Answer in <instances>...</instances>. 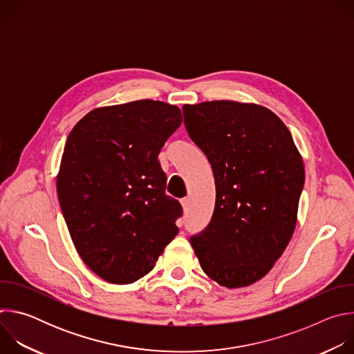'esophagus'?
<instances>
[{"mask_svg":"<svg viewBox=\"0 0 354 354\" xmlns=\"http://www.w3.org/2000/svg\"><path fill=\"white\" fill-rule=\"evenodd\" d=\"M180 203H182V207H183V210H185V212H187V210L190 209V200H189L187 197L182 198V200H180Z\"/></svg>","mask_w":354,"mask_h":354,"instance_id":"34e87169","label":"esophagus"}]
</instances>
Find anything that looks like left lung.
Instances as JSON below:
<instances>
[{
  "instance_id": "obj_1",
  "label": "left lung",
  "mask_w": 354,
  "mask_h": 354,
  "mask_svg": "<svg viewBox=\"0 0 354 354\" xmlns=\"http://www.w3.org/2000/svg\"><path fill=\"white\" fill-rule=\"evenodd\" d=\"M185 126L216 182L209 225L190 236L203 272L228 288L254 284L288 245L304 187V164L269 109L234 100L183 106Z\"/></svg>"
}]
</instances>
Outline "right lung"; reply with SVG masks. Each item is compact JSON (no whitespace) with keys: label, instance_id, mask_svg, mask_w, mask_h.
<instances>
[{"label":"right lung","instance_id":"obj_1","mask_svg":"<svg viewBox=\"0 0 354 354\" xmlns=\"http://www.w3.org/2000/svg\"><path fill=\"white\" fill-rule=\"evenodd\" d=\"M180 123L178 106L142 99L91 111L67 138L60 207L78 255L105 281L141 279L178 235L182 206L165 193L158 154Z\"/></svg>","mask_w":354,"mask_h":354}]
</instances>
